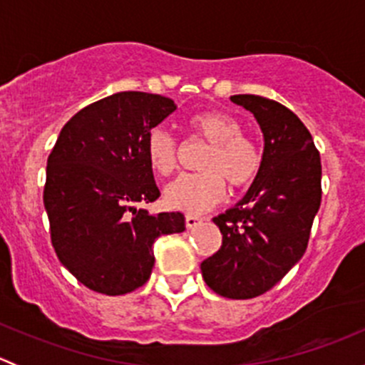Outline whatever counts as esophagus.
I'll return each mask as SVG.
<instances>
[{
    "instance_id": "34e87169",
    "label": "esophagus",
    "mask_w": 365,
    "mask_h": 365,
    "mask_svg": "<svg viewBox=\"0 0 365 365\" xmlns=\"http://www.w3.org/2000/svg\"><path fill=\"white\" fill-rule=\"evenodd\" d=\"M201 222H203V219H201V217H197V215H187L185 217V224H187V227H189V230H192V227H197Z\"/></svg>"
}]
</instances>
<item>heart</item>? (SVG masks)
<instances>
[{"label": "heart", "mask_w": 365, "mask_h": 365, "mask_svg": "<svg viewBox=\"0 0 365 365\" xmlns=\"http://www.w3.org/2000/svg\"><path fill=\"white\" fill-rule=\"evenodd\" d=\"M189 128L210 143L201 159L200 173H187L164 189V203L173 210L201 213L219 203L231 189H244L257 176L261 155L244 135L240 121L220 111H201L189 118ZM178 146L165 128H153L146 139V159L160 176L176 168Z\"/></svg>", "instance_id": "b5f03b06"}]
</instances>
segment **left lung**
<instances>
[{
	"label": "left lung",
	"mask_w": 365,
	"mask_h": 365,
	"mask_svg": "<svg viewBox=\"0 0 365 365\" xmlns=\"http://www.w3.org/2000/svg\"><path fill=\"white\" fill-rule=\"evenodd\" d=\"M263 132L261 168L247 194L213 217L222 245L201 263L210 289L245 300L274 288L307 249L322 203V160L311 132L279 102L233 95Z\"/></svg>",
	"instance_id": "obj_1"
}]
</instances>
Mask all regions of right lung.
<instances>
[{
  "label": "right lung",
  "instance_id": "1",
  "mask_svg": "<svg viewBox=\"0 0 365 365\" xmlns=\"http://www.w3.org/2000/svg\"><path fill=\"white\" fill-rule=\"evenodd\" d=\"M176 104L120 91L81 109L47 159L43 206L58 259L86 288L125 295L148 281L162 235L185 231L180 212L138 208L160 196L146 139Z\"/></svg>",
  "mask_w": 365,
  "mask_h": 365
}]
</instances>
